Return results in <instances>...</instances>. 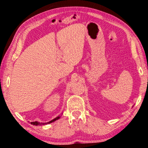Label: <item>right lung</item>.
I'll use <instances>...</instances> for the list:
<instances>
[{
	"label": "right lung",
	"instance_id": "right-lung-1",
	"mask_svg": "<svg viewBox=\"0 0 148 148\" xmlns=\"http://www.w3.org/2000/svg\"><path fill=\"white\" fill-rule=\"evenodd\" d=\"M59 118H60V116L57 117V118H56L55 119H53V120H52L51 121L49 122V123H38V122H32V123H31L32 125H36V126H37V125H45V124L51 123H53V122H54V121H56V120H57L58 119H59Z\"/></svg>",
	"mask_w": 148,
	"mask_h": 148
}]
</instances>
